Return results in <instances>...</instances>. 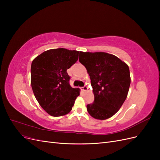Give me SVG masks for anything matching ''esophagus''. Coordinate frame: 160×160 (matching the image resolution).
I'll return each instance as SVG.
<instances>
[{
  "label": "esophagus",
  "mask_w": 160,
  "mask_h": 160,
  "mask_svg": "<svg viewBox=\"0 0 160 160\" xmlns=\"http://www.w3.org/2000/svg\"><path fill=\"white\" fill-rule=\"evenodd\" d=\"M81 90H82V91H88V86L85 85V86H83V87H82V88H81Z\"/></svg>",
  "instance_id": "34e87169"
}]
</instances>
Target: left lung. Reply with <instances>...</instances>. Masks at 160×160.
I'll use <instances>...</instances> for the list:
<instances>
[{"instance_id":"1","label":"left lung","mask_w":160,"mask_h":160,"mask_svg":"<svg viewBox=\"0 0 160 160\" xmlns=\"http://www.w3.org/2000/svg\"><path fill=\"white\" fill-rule=\"evenodd\" d=\"M79 62L89 74L95 99L87 105L89 115L104 120L118 112L126 99L131 83L128 65L104 52H80Z\"/></svg>"}]
</instances>
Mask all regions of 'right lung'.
Listing matches in <instances>:
<instances>
[{
  "instance_id": "right-lung-1",
  "label": "right lung",
  "mask_w": 160,
  "mask_h": 160,
  "mask_svg": "<svg viewBox=\"0 0 160 160\" xmlns=\"http://www.w3.org/2000/svg\"><path fill=\"white\" fill-rule=\"evenodd\" d=\"M79 51L63 48L46 51L32 62L31 83L37 101L47 113L59 117L69 113L80 94L69 84L67 70L78 60Z\"/></svg>"
}]
</instances>
